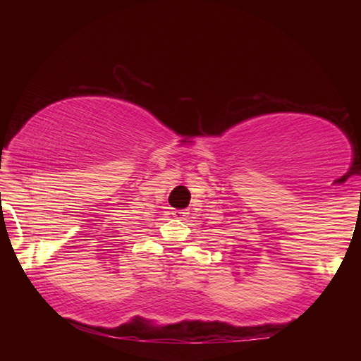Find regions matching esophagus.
Here are the masks:
<instances>
[{
  "instance_id": "esophagus-1",
  "label": "esophagus",
  "mask_w": 361,
  "mask_h": 361,
  "mask_svg": "<svg viewBox=\"0 0 361 361\" xmlns=\"http://www.w3.org/2000/svg\"><path fill=\"white\" fill-rule=\"evenodd\" d=\"M172 215H173L175 218H178V219H185L186 215H188V212H185V210H173Z\"/></svg>"
}]
</instances>
